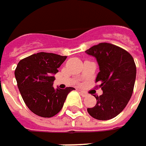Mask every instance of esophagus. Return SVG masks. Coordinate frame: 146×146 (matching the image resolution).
<instances>
[{
	"label": "esophagus",
	"instance_id": "obj_1",
	"mask_svg": "<svg viewBox=\"0 0 146 146\" xmlns=\"http://www.w3.org/2000/svg\"><path fill=\"white\" fill-rule=\"evenodd\" d=\"M80 94L82 95V96H84V97H86V96H88V94L87 93V92H85L84 91H82V90H80Z\"/></svg>",
	"mask_w": 146,
	"mask_h": 146
}]
</instances>
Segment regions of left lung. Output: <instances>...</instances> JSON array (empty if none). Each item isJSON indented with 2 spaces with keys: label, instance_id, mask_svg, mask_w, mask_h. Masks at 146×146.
<instances>
[{
  "label": "left lung",
  "instance_id": "8db88e82",
  "mask_svg": "<svg viewBox=\"0 0 146 146\" xmlns=\"http://www.w3.org/2000/svg\"><path fill=\"white\" fill-rule=\"evenodd\" d=\"M85 52L96 58L100 72L96 82L103 91L101 96H94L97 102L88 112L97 120L112 119L124 110L133 92L137 73L133 58L125 50L107 42Z\"/></svg>",
  "mask_w": 146,
  "mask_h": 146
}]
</instances>
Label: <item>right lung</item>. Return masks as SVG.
Listing matches in <instances>:
<instances>
[{
	"instance_id": "1",
	"label": "right lung",
	"mask_w": 146,
	"mask_h": 146,
	"mask_svg": "<svg viewBox=\"0 0 146 146\" xmlns=\"http://www.w3.org/2000/svg\"><path fill=\"white\" fill-rule=\"evenodd\" d=\"M66 56L40 52L21 59L15 70L17 87L26 106L34 114L52 117L61 111L66 96L74 88H54L58 68Z\"/></svg>"
}]
</instances>
